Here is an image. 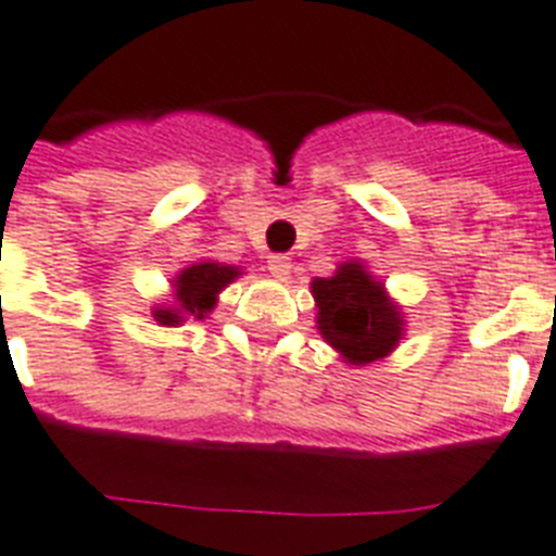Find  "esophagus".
<instances>
[{"instance_id": "1", "label": "esophagus", "mask_w": 556, "mask_h": 556, "mask_svg": "<svg viewBox=\"0 0 556 556\" xmlns=\"http://www.w3.org/2000/svg\"><path fill=\"white\" fill-rule=\"evenodd\" d=\"M266 269L278 278V281H287L292 273V257L287 255H269V261H266Z\"/></svg>"}]
</instances>
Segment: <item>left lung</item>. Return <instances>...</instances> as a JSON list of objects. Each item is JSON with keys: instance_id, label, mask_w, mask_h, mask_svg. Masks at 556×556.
Wrapping results in <instances>:
<instances>
[{"instance_id": "1", "label": "left lung", "mask_w": 556, "mask_h": 556, "mask_svg": "<svg viewBox=\"0 0 556 556\" xmlns=\"http://www.w3.org/2000/svg\"><path fill=\"white\" fill-rule=\"evenodd\" d=\"M313 299L318 330L350 364L384 358L402 339V315L362 264H341L332 278H315Z\"/></svg>"}]
</instances>
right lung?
<instances>
[{
  "mask_svg": "<svg viewBox=\"0 0 556 556\" xmlns=\"http://www.w3.org/2000/svg\"><path fill=\"white\" fill-rule=\"evenodd\" d=\"M238 269L235 266L224 264H212V261H203V264H192L189 269L177 275L175 281V309H154V318L160 324H172L184 321V315H192V318H203V315L215 306L217 292L224 290L226 283L238 278Z\"/></svg>",
  "mask_w": 556,
  "mask_h": 556,
  "instance_id": "obj_1",
  "label": "right lung"
}]
</instances>
